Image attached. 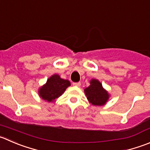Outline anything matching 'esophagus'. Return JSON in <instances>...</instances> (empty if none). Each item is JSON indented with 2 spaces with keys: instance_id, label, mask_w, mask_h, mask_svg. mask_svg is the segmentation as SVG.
<instances>
[{
  "instance_id": "esophagus-1",
  "label": "esophagus",
  "mask_w": 150,
  "mask_h": 150,
  "mask_svg": "<svg viewBox=\"0 0 150 150\" xmlns=\"http://www.w3.org/2000/svg\"><path fill=\"white\" fill-rule=\"evenodd\" d=\"M72 85H73L74 86L79 87V86H81V83H80V82H78V83H72Z\"/></svg>"
}]
</instances>
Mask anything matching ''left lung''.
I'll list each match as a JSON object with an SVG mask.
<instances>
[{
  "label": "left lung",
  "mask_w": 150,
  "mask_h": 150,
  "mask_svg": "<svg viewBox=\"0 0 150 150\" xmlns=\"http://www.w3.org/2000/svg\"><path fill=\"white\" fill-rule=\"evenodd\" d=\"M84 92L87 100L93 105H104L110 97V94L103 88L101 83L94 78L90 81V86L84 89Z\"/></svg>",
  "instance_id": "8db88e82"
}]
</instances>
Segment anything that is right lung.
Masks as SVG:
<instances>
[{
    "label": "right lung",
    "mask_w": 150,
    "mask_h": 150,
    "mask_svg": "<svg viewBox=\"0 0 150 150\" xmlns=\"http://www.w3.org/2000/svg\"><path fill=\"white\" fill-rule=\"evenodd\" d=\"M70 85L68 80L62 79L58 74H54L47 79L45 84L39 88V96L48 103L54 102Z\"/></svg>",
    "instance_id": "right-lung-1"
}]
</instances>
